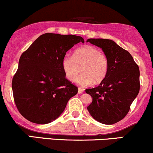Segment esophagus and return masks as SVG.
Instances as JSON below:
<instances>
[{
	"label": "esophagus",
	"instance_id": "1",
	"mask_svg": "<svg viewBox=\"0 0 153 153\" xmlns=\"http://www.w3.org/2000/svg\"><path fill=\"white\" fill-rule=\"evenodd\" d=\"M83 91H84V89H82V88H78V94H82V93H83Z\"/></svg>",
	"mask_w": 153,
	"mask_h": 153
}]
</instances>
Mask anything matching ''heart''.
<instances>
[{
    "instance_id": "1",
    "label": "heart",
    "mask_w": 153,
    "mask_h": 153,
    "mask_svg": "<svg viewBox=\"0 0 153 153\" xmlns=\"http://www.w3.org/2000/svg\"><path fill=\"white\" fill-rule=\"evenodd\" d=\"M108 60L103 53L92 45H85L76 50L74 56L67 54L62 60V67L66 78L74 81L82 68V74L76 79L80 85L98 84L104 80L108 71Z\"/></svg>"
}]
</instances>
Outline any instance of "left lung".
I'll return each instance as SVG.
<instances>
[{
  "label": "left lung",
  "instance_id": "8db88e82",
  "mask_svg": "<svg viewBox=\"0 0 153 153\" xmlns=\"http://www.w3.org/2000/svg\"><path fill=\"white\" fill-rule=\"evenodd\" d=\"M87 42L102 48L108 60L106 77L96 88L86 89L93 102L88 106L91 116L102 124L123 120L140 91V71L128 51L112 40L89 38Z\"/></svg>",
  "mask_w": 153,
  "mask_h": 153
}]
</instances>
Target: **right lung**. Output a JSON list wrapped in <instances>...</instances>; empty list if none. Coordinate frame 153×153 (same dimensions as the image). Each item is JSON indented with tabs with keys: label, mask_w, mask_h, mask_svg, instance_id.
I'll use <instances>...</instances> for the list:
<instances>
[{
	"label": "right lung",
	"mask_w": 153,
	"mask_h": 153,
	"mask_svg": "<svg viewBox=\"0 0 153 153\" xmlns=\"http://www.w3.org/2000/svg\"><path fill=\"white\" fill-rule=\"evenodd\" d=\"M84 39L74 35L45 33L22 53L12 80L18 111L30 122L47 124L61 115L78 88L65 78L62 60Z\"/></svg>",
	"instance_id": "add662e5"
}]
</instances>
